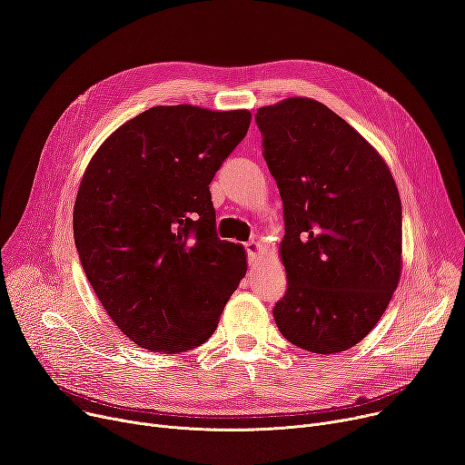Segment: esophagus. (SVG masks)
Here are the masks:
<instances>
[{
    "label": "esophagus",
    "mask_w": 465,
    "mask_h": 465,
    "mask_svg": "<svg viewBox=\"0 0 465 465\" xmlns=\"http://www.w3.org/2000/svg\"><path fill=\"white\" fill-rule=\"evenodd\" d=\"M245 251H247V256H249V262H256L258 260V254H260V251H262V245L258 241H249L247 245H245Z\"/></svg>",
    "instance_id": "esophagus-1"
}]
</instances>
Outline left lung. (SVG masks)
Returning <instances> with one entry per match:
<instances>
[{
    "mask_svg": "<svg viewBox=\"0 0 465 465\" xmlns=\"http://www.w3.org/2000/svg\"><path fill=\"white\" fill-rule=\"evenodd\" d=\"M284 207L288 288L273 307L303 351L343 352L381 321L401 275V202L388 165L349 122L309 97L254 114Z\"/></svg>",
    "mask_w": 465,
    "mask_h": 465,
    "instance_id": "8db88e82",
    "label": "left lung"
}]
</instances>
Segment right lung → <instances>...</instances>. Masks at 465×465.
<instances>
[{
  "instance_id": "right-lung-1",
  "label": "right lung",
  "mask_w": 465,
  "mask_h": 465,
  "mask_svg": "<svg viewBox=\"0 0 465 465\" xmlns=\"http://www.w3.org/2000/svg\"><path fill=\"white\" fill-rule=\"evenodd\" d=\"M249 111L153 107L90 160L73 235L97 300L139 347L183 352L213 335L247 273L245 251L216 235L209 184L247 135Z\"/></svg>"
}]
</instances>
